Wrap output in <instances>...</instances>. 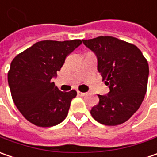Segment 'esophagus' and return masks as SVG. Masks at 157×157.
Instances as JSON below:
<instances>
[{
	"mask_svg": "<svg viewBox=\"0 0 157 157\" xmlns=\"http://www.w3.org/2000/svg\"><path fill=\"white\" fill-rule=\"evenodd\" d=\"M78 94L79 96H82V97H83V96H86V93H82V92H78Z\"/></svg>",
	"mask_w": 157,
	"mask_h": 157,
	"instance_id": "obj_1",
	"label": "esophagus"
}]
</instances>
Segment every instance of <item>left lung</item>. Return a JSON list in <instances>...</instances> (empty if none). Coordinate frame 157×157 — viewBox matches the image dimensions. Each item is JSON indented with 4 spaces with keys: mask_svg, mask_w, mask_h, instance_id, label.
I'll list each match as a JSON object with an SVG mask.
<instances>
[{
    "mask_svg": "<svg viewBox=\"0 0 157 157\" xmlns=\"http://www.w3.org/2000/svg\"><path fill=\"white\" fill-rule=\"evenodd\" d=\"M95 53L98 71L109 87L106 95L91 110L98 122L116 126L127 121L136 113L147 92L148 63L136 45L116 37L101 36L82 40Z\"/></svg>",
    "mask_w": 157,
    "mask_h": 157,
    "instance_id": "8db88e82",
    "label": "left lung"
}]
</instances>
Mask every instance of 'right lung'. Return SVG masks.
Instances as JSON below:
<instances>
[{"instance_id": "add662e5", "label": "right lung", "mask_w": 157, "mask_h": 157, "mask_svg": "<svg viewBox=\"0 0 157 157\" xmlns=\"http://www.w3.org/2000/svg\"><path fill=\"white\" fill-rule=\"evenodd\" d=\"M82 40L36 43L13 59L8 73L12 99L24 118L36 126L48 128L61 123L68 114L75 90L62 92L55 86L65 57Z\"/></svg>"}]
</instances>
